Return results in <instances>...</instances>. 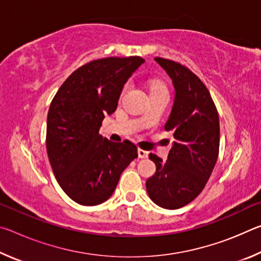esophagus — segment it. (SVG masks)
Returning a JSON list of instances; mask_svg holds the SVG:
<instances>
[{
	"label": "esophagus",
	"instance_id": "1",
	"mask_svg": "<svg viewBox=\"0 0 261 261\" xmlns=\"http://www.w3.org/2000/svg\"><path fill=\"white\" fill-rule=\"evenodd\" d=\"M138 156L140 159H146L148 156V152L147 151H144V149L138 148Z\"/></svg>",
	"mask_w": 261,
	"mask_h": 261
}]
</instances>
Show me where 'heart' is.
Wrapping results in <instances>:
<instances>
[{
	"label": "heart",
	"instance_id": "obj_1",
	"mask_svg": "<svg viewBox=\"0 0 261 261\" xmlns=\"http://www.w3.org/2000/svg\"><path fill=\"white\" fill-rule=\"evenodd\" d=\"M158 90H167L165 84L161 81H158V79H153V81L149 83V91H158Z\"/></svg>",
	"mask_w": 261,
	"mask_h": 261
}]
</instances>
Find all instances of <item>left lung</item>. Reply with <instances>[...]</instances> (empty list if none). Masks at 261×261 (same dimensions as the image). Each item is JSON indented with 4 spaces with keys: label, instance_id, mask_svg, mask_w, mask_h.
<instances>
[{
    "label": "left lung",
    "instance_id": "obj_1",
    "mask_svg": "<svg viewBox=\"0 0 261 261\" xmlns=\"http://www.w3.org/2000/svg\"><path fill=\"white\" fill-rule=\"evenodd\" d=\"M175 88V100L165 125L173 143L168 160L155 154L149 159L156 171L146 180V190L158 206L177 210L188 205L205 188L219 156L220 122L210 91L191 70L177 62L155 57Z\"/></svg>",
    "mask_w": 261,
    "mask_h": 261
}]
</instances>
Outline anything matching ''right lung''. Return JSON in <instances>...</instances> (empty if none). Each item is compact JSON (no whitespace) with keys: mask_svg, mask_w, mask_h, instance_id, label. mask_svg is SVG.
<instances>
[{"mask_svg":"<svg viewBox=\"0 0 261 261\" xmlns=\"http://www.w3.org/2000/svg\"><path fill=\"white\" fill-rule=\"evenodd\" d=\"M144 62L139 56L88 62L70 74L51 101L48 159L57 183L77 204L107 200L123 170L138 156L131 141L114 143L99 130L105 115L116 110L124 84Z\"/></svg>","mask_w":261,"mask_h":261,"instance_id":"obj_1","label":"right lung"}]
</instances>
